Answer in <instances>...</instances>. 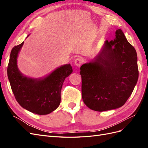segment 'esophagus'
<instances>
[{
  "label": "esophagus",
  "mask_w": 148,
  "mask_h": 148,
  "mask_svg": "<svg viewBox=\"0 0 148 148\" xmlns=\"http://www.w3.org/2000/svg\"><path fill=\"white\" fill-rule=\"evenodd\" d=\"M83 62V60L82 58H77V59L75 60V64L78 67H79L81 66Z\"/></svg>",
  "instance_id": "esophagus-1"
}]
</instances>
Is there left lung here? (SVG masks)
I'll return each instance as SVG.
<instances>
[{"label":"left lung","mask_w":148,"mask_h":148,"mask_svg":"<svg viewBox=\"0 0 148 148\" xmlns=\"http://www.w3.org/2000/svg\"><path fill=\"white\" fill-rule=\"evenodd\" d=\"M83 102L93 110L119 108L130 96L138 79L137 53L123 31L114 40L105 41L90 62L80 67Z\"/></svg>","instance_id":"left-lung-1"}]
</instances>
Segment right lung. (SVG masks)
<instances>
[{
	"instance_id": "obj_1",
	"label": "right lung",
	"mask_w": 148,
	"mask_h": 148,
	"mask_svg": "<svg viewBox=\"0 0 148 148\" xmlns=\"http://www.w3.org/2000/svg\"><path fill=\"white\" fill-rule=\"evenodd\" d=\"M23 43L15 46L10 52L7 75L12 90L23 108L36 114H49L59 106L62 84L72 73V67L70 64L62 65L43 78L25 77L17 66L18 54Z\"/></svg>"
}]
</instances>
